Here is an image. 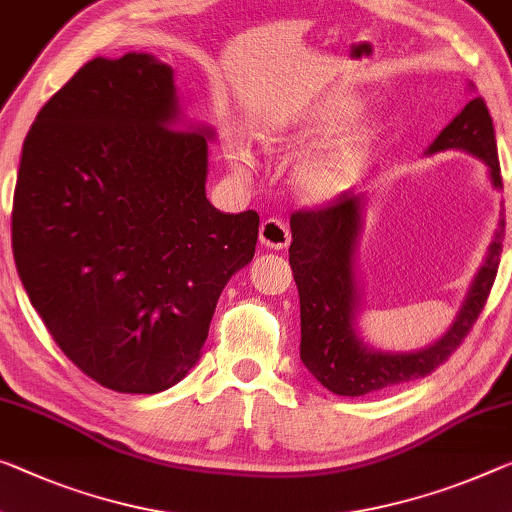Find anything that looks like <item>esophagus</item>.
Returning <instances> with one entry per match:
<instances>
[{"mask_svg": "<svg viewBox=\"0 0 512 512\" xmlns=\"http://www.w3.org/2000/svg\"><path fill=\"white\" fill-rule=\"evenodd\" d=\"M258 238H261V245L267 249H286L290 245L288 226L279 222V219H265L261 231H258Z\"/></svg>", "mask_w": 512, "mask_h": 512, "instance_id": "obj_1", "label": "esophagus"}]
</instances>
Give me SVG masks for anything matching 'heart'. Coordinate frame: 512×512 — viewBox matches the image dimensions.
<instances>
[{
	"label": "heart",
	"mask_w": 512,
	"mask_h": 512,
	"mask_svg": "<svg viewBox=\"0 0 512 512\" xmlns=\"http://www.w3.org/2000/svg\"><path fill=\"white\" fill-rule=\"evenodd\" d=\"M368 100L352 89H332L306 102H290L267 112L258 125V139L265 146L316 144L346 130L341 138L320 144L302 155L293 167V187L304 201L327 203L345 194L355 185L361 171L371 160L373 148L382 135L377 119L357 121ZM352 125L351 129L349 125ZM351 130L348 131L347 128ZM226 160L240 178L254 176L258 155L249 139L233 135L226 139Z\"/></svg>",
	"instance_id": "heart-1"
}]
</instances>
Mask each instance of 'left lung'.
Here are the masks:
<instances>
[{
	"label": "left lung",
	"instance_id": "obj_1",
	"mask_svg": "<svg viewBox=\"0 0 512 512\" xmlns=\"http://www.w3.org/2000/svg\"><path fill=\"white\" fill-rule=\"evenodd\" d=\"M474 89V84H469ZM462 151L485 162L487 178L501 192V167L492 116L483 98L469 100L462 112L439 132L426 155ZM364 194L345 192L325 208L297 210L290 217V267L300 293L302 343L300 359L322 387L336 396H366L396 384L430 375L465 341L481 316L499 270L501 242L506 235V210L478 267L458 316L446 334L428 348L387 352L359 336L357 316L361 290L357 286V242L364 224Z\"/></svg>",
	"mask_w": 512,
	"mask_h": 512
}]
</instances>
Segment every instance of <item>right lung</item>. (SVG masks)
<instances>
[{"label":"right lung","mask_w":512,"mask_h":512,"mask_svg":"<svg viewBox=\"0 0 512 512\" xmlns=\"http://www.w3.org/2000/svg\"><path fill=\"white\" fill-rule=\"evenodd\" d=\"M174 68L96 57L45 102L22 146L13 258L64 355L121 393L190 373L219 295L251 263L258 215L206 196L210 128L178 125Z\"/></svg>","instance_id":"add662e5"}]
</instances>
